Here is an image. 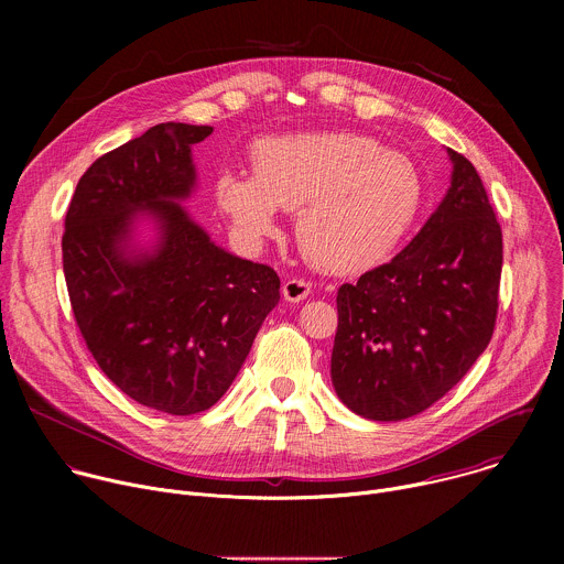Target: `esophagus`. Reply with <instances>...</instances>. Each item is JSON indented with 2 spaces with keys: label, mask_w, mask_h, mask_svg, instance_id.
<instances>
[{
  "label": "esophagus",
  "mask_w": 564,
  "mask_h": 564,
  "mask_svg": "<svg viewBox=\"0 0 564 564\" xmlns=\"http://www.w3.org/2000/svg\"><path fill=\"white\" fill-rule=\"evenodd\" d=\"M312 294V283L303 279H288L283 283V299L290 303H299Z\"/></svg>",
  "instance_id": "34e87169"
}]
</instances>
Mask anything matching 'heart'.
Instances as JSON below:
<instances>
[{"label": "heart", "instance_id": "heart-1", "mask_svg": "<svg viewBox=\"0 0 564 564\" xmlns=\"http://www.w3.org/2000/svg\"><path fill=\"white\" fill-rule=\"evenodd\" d=\"M254 174L223 170L216 203L234 231L259 243L276 209L296 212L294 234L318 270L348 274L383 261L415 220L422 176L413 160L361 133L318 131L257 142Z\"/></svg>", "mask_w": 564, "mask_h": 564}]
</instances>
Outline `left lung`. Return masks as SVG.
<instances>
[{
    "mask_svg": "<svg viewBox=\"0 0 564 564\" xmlns=\"http://www.w3.org/2000/svg\"><path fill=\"white\" fill-rule=\"evenodd\" d=\"M451 187L390 263L337 294L330 377L375 422L420 415L487 350L498 316L502 229L479 174L448 149Z\"/></svg>",
    "mask_w": 564,
    "mask_h": 564,
    "instance_id": "obj_1",
    "label": "left lung"
}]
</instances>
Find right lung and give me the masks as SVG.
I'll use <instances>...</instances> for the list:
<instances>
[{
    "label": "right lung",
    "mask_w": 564,
    "mask_h": 564,
    "mask_svg": "<svg viewBox=\"0 0 564 564\" xmlns=\"http://www.w3.org/2000/svg\"><path fill=\"white\" fill-rule=\"evenodd\" d=\"M212 131L163 122L100 155L64 218V279L87 348L124 394L170 415L216 404L281 299L270 265L214 246L176 203L196 185L192 147ZM138 215L159 225L142 253L130 250Z\"/></svg>",
    "instance_id": "1"
}]
</instances>
